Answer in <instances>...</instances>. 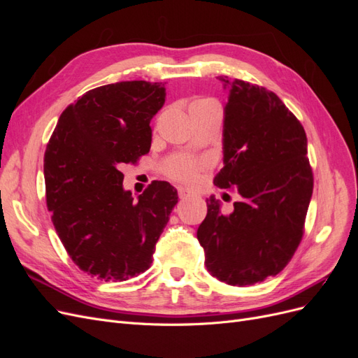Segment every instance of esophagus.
Returning a JSON list of instances; mask_svg holds the SVG:
<instances>
[{
    "label": "esophagus",
    "instance_id": "34e87169",
    "mask_svg": "<svg viewBox=\"0 0 358 358\" xmlns=\"http://www.w3.org/2000/svg\"><path fill=\"white\" fill-rule=\"evenodd\" d=\"M178 194H179L180 199H187V197L191 196V191L187 189V188H183V187H179L178 188Z\"/></svg>",
    "mask_w": 358,
    "mask_h": 358
}]
</instances>
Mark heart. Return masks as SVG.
Here are the masks:
<instances>
[{
    "label": "heart",
    "instance_id": "b5f03b06",
    "mask_svg": "<svg viewBox=\"0 0 358 358\" xmlns=\"http://www.w3.org/2000/svg\"><path fill=\"white\" fill-rule=\"evenodd\" d=\"M206 103H213V101H209V100H197L194 101L191 107L194 106H200V104H206ZM203 167L201 162L199 161H189V159H185V158H179L176 161H173L171 164L167 167V171L169 175L171 178L175 179H179V180H192L194 178H196L197 171Z\"/></svg>",
    "mask_w": 358,
    "mask_h": 358
}]
</instances>
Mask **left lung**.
Segmentation results:
<instances>
[{
    "instance_id": "1",
    "label": "left lung",
    "mask_w": 358,
    "mask_h": 358,
    "mask_svg": "<svg viewBox=\"0 0 358 358\" xmlns=\"http://www.w3.org/2000/svg\"><path fill=\"white\" fill-rule=\"evenodd\" d=\"M229 90L224 109V167L213 183L242 197L234 210L206 200L197 230L204 264L216 279L245 287L282 270L301 241L313 176L301 124L263 86L220 76Z\"/></svg>"
}]
</instances>
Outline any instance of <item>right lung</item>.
I'll return each mask as SVG.
<instances>
[{"label": "right lung", "mask_w": 358, "mask_h": 358, "mask_svg": "<svg viewBox=\"0 0 358 358\" xmlns=\"http://www.w3.org/2000/svg\"><path fill=\"white\" fill-rule=\"evenodd\" d=\"M164 83L116 82L91 90L58 119L45 154L48 209L73 262L101 280H127L152 263L178 203L154 180L134 200L122 164L149 152V124L164 106Z\"/></svg>", "instance_id": "obj_1"}]
</instances>
